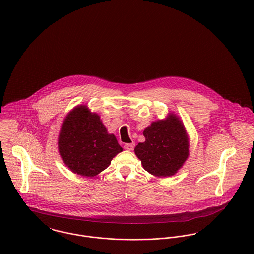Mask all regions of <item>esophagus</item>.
<instances>
[{"label":"esophagus","instance_id":"esophagus-1","mask_svg":"<svg viewBox=\"0 0 254 254\" xmlns=\"http://www.w3.org/2000/svg\"><path fill=\"white\" fill-rule=\"evenodd\" d=\"M135 147V144L134 143H131V144H125L124 145V148L126 150H133Z\"/></svg>","mask_w":254,"mask_h":254}]
</instances>
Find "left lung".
Returning <instances> with one entry per match:
<instances>
[{
    "instance_id": "obj_1",
    "label": "left lung",
    "mask_w": 254,
    "mask_h": 254,
    "mask_svg": "<svg viewBox=\"0 0 254 254\" xmlns=\"http://www.w3.org/2000/svg\"><path fill=\"white\" fill-rule=\"evenodd\" d=\"M145 142L139 143L135 153L148 173L157 177L174 175L189 155V143L181 121L171 115L169 120L152 122L144 131Z\"/></svg>"
}]
</instances>
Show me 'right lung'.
<instances>
[{
	"instance_id": "obj_1",
	"label": "right lung",
	"mask_w": 254,
	"mask_h": 254,
	"mask_svg": "<svg viewBox=\"0 0 254 254\" xmlns=\"http://www.w3.org/2000/svg\"><path fill=\"white\" fill-rule=\"evenodd\" d=\"M59 150L72 172L93 177L109 167L122 147L114 135L108 134L100 116L81 106L65 118L59 138Z\"/></svg>"
}]
</instances>
